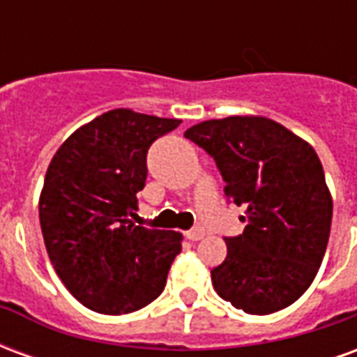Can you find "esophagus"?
Here are the masks:
<instances>
[{
  "label": "esophagus",
  "mask_w": 357,
  "mask_h": 357,
  "mask_svg": "<svg viewBox=\"0 0 357 357\" xmlns=\"http://www.w3.org/2000/svg\"><path fill=\"white\" fill-rule=\"evenodd\" d=\"M185 235L189 241H201L202 237L206 235V231H204V227H193V229H189Z\"/></svg>",
  "instance_id": "34e87169"
}]
</instances>
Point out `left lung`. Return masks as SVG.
I'll use <instances>...</instances> for the list:
<instances>
[{
    "label": "left lung",
    "mask_w": 357,
    "mask_h": 357,
    "mask_svg": "<svg viewBox=\"0 0 357 357\" xmlns=\"http://www.w3.org/2000/svg\"><path fill=\"white\" fill-rule=\"evenodd\" d=\"M225 181L224 193L247 212L245 231L227 237L212 269L216 292L233 306L266 315L291 306L321 266L333 199L314 147L264 116H227L189 128Z\"/></svg>",
    "instance_id": "1"
}]
</instances>
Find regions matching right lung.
I'll return each instance as SVG.
<instances>
[{
    "label": "right lung",
    "instance_id": "right-lung-1",
    "mask_svg": "<svg viewBox=\"0 0 357 357\" xmlns=\"http://www.w3.org/2000/svg\"><path fill=\"white\" fill-rule=\"evenodd\" d=\"M181 124L114 109L78 128L51 158L40 224L53 268L74 298L97 314L147 306L164 291L181 235L135 225L147 151Z\"/></svg>",
    "mask_w": 357,
    "mask_h": 357
}]
</instances>
